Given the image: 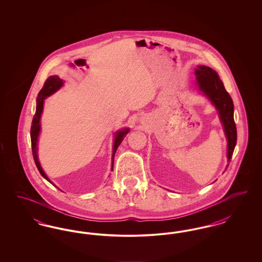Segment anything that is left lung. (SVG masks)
Here are the masks:
<instances>
[{
    "label": "left lung",
    "mask_w": 262,
    "mask_h": 262,
    "mask_svg": "<svg viewBox=\"0 0 262 262\" xmlns=\"http://www.w3.org/2000/svg\"><path fill=\"white\" fill-rule=\"evenodd\" d=\"M195 75L200 90L211 100L220 115L228 139V161L230 162L237 143V127L234 120L233 100L225 89L224 84L219 79L217 73L210 68L199 66L195 70Z\"/></svg>",
    "instance_id": "obj_1"
}]
</instances>
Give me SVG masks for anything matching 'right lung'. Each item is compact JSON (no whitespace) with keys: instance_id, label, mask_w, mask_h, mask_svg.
Masks as SVG:
<instances>
[{"instance_id":"right-lung-1","label":"right lung","mask_w":262,"mask_h":262,"mask_svg":"<svg viewBox=\"0 0 262 262\" xmlns=\"http://www.w3.org/2000/svg\"><path fill=\"white\" fill-rule=\"evenodd\" d=\"M62 85V80L58 76V75H52L49 76L42 89L39 91L37 97V106H36V112L33 117L32 120V124H31V128H30V138H31V147H32V154H33V158H34V162L36 164L38 171L40 172V174H42L43 178H45L48 182H50V180L48 179V177L44 173V171L42 170L39 161H38L37 157V139L39 133H40V117L41 114L43 111V104H44V100L46 97L50 96L51 94H53L54 92H56L59 88H61ZM128 128L126 129H123L121 132H118L116 134V138H115V143H114V149H113V163H112V170L113 166H114V156L115 153L117 151V148L119 147V145L121 144L122 140L124 139L125 135L128 133ZM52 184V183H51Z\"/></svg>"}]
</instances>
